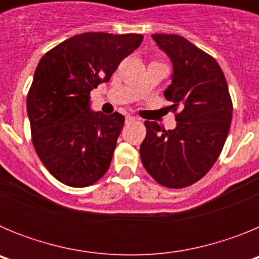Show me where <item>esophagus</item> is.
I'll return each mask as SVG.
<instances>
[{"mask_svg":"<svg viewBox=\"0 0 259 259\" xmlns=\"http://www.w3.org/2000/svg\"><path fill=\"white\" fill-rule=\"evenodd\" d=\"M136 116H132V115H127L125 116V122H134V120H136Z\"/></svg>","mask_w":259,"mask_h":259,"instance_id":"obj_1","label":"esophagus"}]
</instances>
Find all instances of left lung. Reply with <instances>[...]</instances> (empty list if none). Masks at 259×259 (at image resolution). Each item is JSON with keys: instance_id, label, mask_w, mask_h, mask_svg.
<instances>
[{"instance_id": "obj_1", "label": "left lung", "mask_w": 259, "mask_h": 259, "mask_svg": "<svg viewBox=\"0 0 259 259\" xmlns=\"http://www.w3.org/2000/svg\"><path fill=\"white\" fill-rule=\"evenodd\" d=\"M153 38L172 61V83L164 97L178 123L166 131L145 120L140 157L158 184L180 189L202 179L218 159L230 131L232 100L223 71L210 54L179 35L157 33Z\"/></svg>"}]
</instances>
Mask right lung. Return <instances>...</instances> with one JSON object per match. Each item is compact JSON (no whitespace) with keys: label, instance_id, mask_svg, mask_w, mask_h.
<instances>
[{"label":"right lung","instance_id":"1","mask_svg":"<svg viewBox=\"0 0 259 259\" xmlns=\"http://www.w3.org/2000/svg\"><path fill=\"white\" fill-rule=\"evenodd\" d=\"M144 36L87 32L63 41L38 62L27 95L32 143L57 180L75 188L109 170L124 116L89 109L93 88L107 83Z\"/></svg>","mask_w":259,"mask_h":259}]
</instances>
